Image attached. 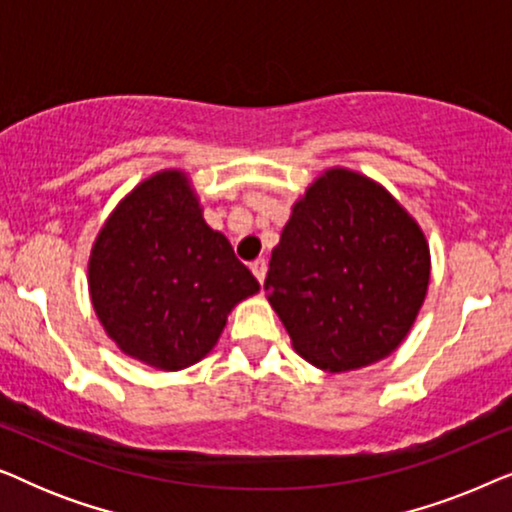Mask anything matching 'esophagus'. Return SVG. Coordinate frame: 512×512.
I'll return each instance as SVG.
<instances>
[{
    "mask_svg": "<svg viewBox=\"0 0 512 512\" xmlns=\"http://www.w3.org/2000/svg\"><path fill=\"white\" fill-rule=\"evenodd\" d=\"M251 272H254V277L258 279V282H265V272H268V263H265V258H256L254 263L249 265Z\"/></svg>",
    "mask_w": 512,
    "mask_h": 512,
    "instance_id": "obj_1",
    "label": "esophagus"
}]
</instances>
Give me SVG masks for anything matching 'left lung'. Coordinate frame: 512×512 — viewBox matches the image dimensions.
<instances>
[{
    "label": "left lung",
    "mask_w": 512,
    "mask_h": 512,
    "mask_svg": "<svg viewBox=\"0 0 512 512\" xmlns=\"http://www.w3.org/2000/svg\"><path fill=\"white\" fill-rule=\"evenodd\" d=\"M429 244L373 179L333 167L293 205L265 291L293 349L331 373L384 359L429 289Z\"/></svg>",
    "instance_id": "obj_1"
}]
</instances>
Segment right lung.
Wrapping results in <instances>:
<instances>
[{
	"mask_svg": "<svg viewBox=\"0 0 512 512\" xmlns=\"http://www.w3.org/2000/svg\"><path fill=\"white\" fill-rule=\"evenodd\" d=\"M88 286L118 349L160 370L205 359L228 312L261 289L179 170L153 174L114 209L90 251Z\"/></svg>",
	"mask_w": 512,
	"mask_h": 512,
	"instance_id": "obj_1",
	"label": "right lung"
}]
</instances>
